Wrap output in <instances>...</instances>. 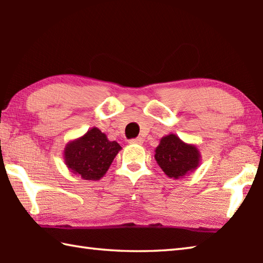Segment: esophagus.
<instances>
[{
	"label": "esophagus",
	"mask_w": 263,
	"mask_h": 263,
	"mask_svg": "<svg viewBox=\"0 0 263 263\" xmlns=\"http://www.w3.org/2000/svg\"><path fill=\"white\" fill-rule=\"evenodd\" d=\"M131 143V145H141V143L143 142V139L142 138H136V139H131L130 141H128Z\"/></svg>",
	"instance_id": "34e87169"
}]
</instances>
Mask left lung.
<instances>
[{"label":"left lung","instance_id":"8db88e82","mask_svg":"<svg viewBox=\"0 0 263 263\" xmlns=\"http://www.w3.org/2000/svg\"><path fill=\"white\" fill-rule=\"evenodd\" d=\"M155 159L168 178L179 179L198 167L200 154L196 146L183 142L172 133L161 139L155 151Z\"/></svg>","mask_w":263,"mask_h":263}]
</instances>
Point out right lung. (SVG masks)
<instances>
[{
    "instance_id": "obj_1",
    "label": "right lung",
    "mask_w": 263,
    "mask_h": 263,
    "mask_svg": "<svg viewBox=\"0 0 263 263\" xmlns=\"http://www.w3.org/2000/svg\"><path fill=\"white\" fill-rule=\"evenodd\" d=\"M122 149L116 141H109L105 133L92 127L84 136L65 147V164L69 171L84 180H99L106 174L115 156Z\"/></svg>"
}]
</instances>
